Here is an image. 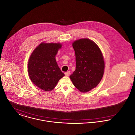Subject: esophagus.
Instances as JSON below:
<instances>
[{"instance_id": "34e87169", "label": "esophagus", "mask_w": 135, "mask_h": 135, "mask_svg": "<svg viewBox=\"0 0 135 135\" xmlns=\"http://www.w3.org/2000/svg\"><path fill=\"white\" fill-rule=\"evenodd\" d=\"M64 74H65V75L66 76H69L70 75V71L66 72Z\"/></svg>"}]
</instances>
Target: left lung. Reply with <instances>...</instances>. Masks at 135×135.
<instances>
[{"mask_svg": "<svg viewBox=\"0 0 135 135\" xmlns=\"http://www.w3.org/2000/svg\"><path fill=\"white\" fill-rule=\"evenodd\" d=\"M75 53L76 69L70 76L76 88L83 93L96 87L103 77L104 63L96 44L89 39L73 43Z\"/></svg>", "mask_w": 135, "mask_h": 135, "instance_id": "1", "label": "left lung"}]
</instances>
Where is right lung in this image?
Instances as JSON below:
<instances>
[{
    "instance_id": "obj_1",
    "label": "right lung",
    "mask_w": 135,
    "mask_h": 135,
    "mask_svg": "<svg viewBox=\"0 0 135 135\" xmlns=\"http://www.w3.org/2000/svg\"><path fill=\"white\" fill-rule=\"evenodd\" d=\"M60 44L41 43L34 50L28 60V71L32 81L45 91L52 90L64 76L58 66L56 55Z\"/></svg>"
}]
</instances>
